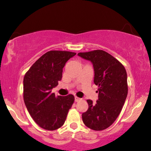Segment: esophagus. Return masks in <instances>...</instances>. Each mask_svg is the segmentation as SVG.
Masks as SVG:
<instances>
[{"instance_id": "obj_1", "label": "esophagus", "mask_w": 151, "mask_h": 151, "mask_svg": "<svg viewBox=\"0 0 151 151\" xmlns=\"http://www.w3.org/2000/svg\"><path fill=\"white\" fill-rule=\"evenodd\" d=\"M81 98L78 97V96H75V97H74V101H75L76 102H78V101H81Z\"/></svg>"}]
</instances>
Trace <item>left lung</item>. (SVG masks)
I'll return each instance as SVG.
<instances>
[{
	"label": "left lung",
	"instance_id": "8db88e82",
	"mask_svg": "<svg viewBox=\"0 0 151 151\" xmlns=\"http://www.w3.org/2000/svg\"><path fill=\"white\" fill-rule=\"evenodd\" d=\"M79 57L93 64L94 83L99 96L95 104L88 99V109L82 114L85 125L90 129L105 130L114 123L125 103L128 94L127 73L124 66L104 50L79 52Z\"/></svg>",
	"mask_w": 151,
	"mask_h": 151
}]
</instances>
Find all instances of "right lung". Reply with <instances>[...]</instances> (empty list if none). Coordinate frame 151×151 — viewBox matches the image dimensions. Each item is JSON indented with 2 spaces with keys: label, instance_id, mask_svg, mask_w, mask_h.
Segmentation results:
<instances>
[{
  "label": "right lung",
  "instance_id": "1",
  "mask_svg": "<svg viewBox=\"0 0 151 151\" xmlns=\"http://www.w3.org/2000/svg\"><path fill=\"white\" fill-rule=\"evenodd\" d=\"M75 55V52L68 51H49L25 74L24 102L34 121L43 129L55 130L61 128L74 103L72 94L56 96L52 90L61 80L66 62Z\"/></svg>",
  "mask_w": 151,
  "mask_h": 151
}]
</instances>
